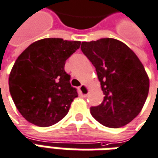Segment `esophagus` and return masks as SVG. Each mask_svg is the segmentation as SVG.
<instances>
[{
	"label": "esophagus",
	"mask_w": 158,
	"mask_h": 158,
	"mask_svg": "<svg viewBox=\"0 0 158 158\" xmlns=\"http://www.w3.org/2000/svg\"><path fill=\"white\" fill-rule=\"evenodd\" d=\"M89 91H90V89H89V87L87 86V85H82L81 86L79 87V92H80V95H81L82 97H84V98L87 97Z\"/></svg>",
	"instance_id": "obj_1"
}]
</instances>
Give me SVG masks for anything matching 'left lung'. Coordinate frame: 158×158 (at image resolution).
<instances>
[{"mask_svg": "<svg viewBox=\"0 0 158 158\" xmlns=\"http://www.w3.org/2000/svg\"><path fill=\"white\" fill-rule=\"evenodd\" d=\"M82 52L97 71L103 92L90 114L102 125L118 128L133 121L144 106L150 80L143 64L127 45L114 38L82 42Z\"/></svg>", "mask_w": 158, "mask_h": 158, "instance_id": "8db88e82", "label": "left lung"}]
</instances>
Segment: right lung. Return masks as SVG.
Wrapping results in <instances>:
<instances>
[{
  "instance_id": "right-lung-1",
  "label": "right lung",
  "mask_w": 158,
  "mask_h": 158,
  "mask_svg": "<svg viewBox=\"0 0 158 158\" xmlns=\"http://www.w3.org/2000/svg\"><path fill=\"white\" fill-rule=\"evenodd\" d=\"M79 41L44 38L28 46L10 72V94L22 116L34 125L49 127L68 114L78 97L64 70Z\"/></svg>"
}]
</instances>
